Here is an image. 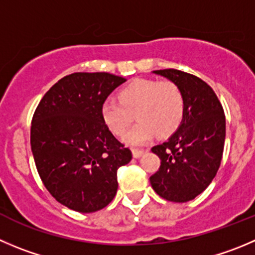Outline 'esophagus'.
<instances>
[{"label": "esophagus", "mask_w": 255, "mask_h": 255, "mask_svg": "<svg viewBox=\"0 0 255 255\" xmlns=\"http://www.w3.org/2000/svg\"><path fill=\"white\" fill-rule=\"evenodd\" d=\"M144 150H139V149H132V156L135 157V159H139L140 156H142L144 155Z\"/></svg>", "instance_id": "1"}]
</instances>
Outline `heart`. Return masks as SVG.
Wrapping results in <instances>:
<instances>
[{
    "label": "heart",
    "mask_w": 255,
    "mask_h": 255,
    "mask_svg": "<svg viewBox=\"0 0 255 255\" xmlns=\"http://www.w3.org/2000/svg\"><path fill=\"white\" fill-rule=\"evenodd\" d=\"M185 113L183 91L171 81L139 79L119 91V101L105 100L100 114L104 124L120 136L135 119L139 123L124 136L129 145H142L156 134L170 136L179 128Z\"/></svg>",
    "instance_id": "b5f03b06"
}]
</instances>
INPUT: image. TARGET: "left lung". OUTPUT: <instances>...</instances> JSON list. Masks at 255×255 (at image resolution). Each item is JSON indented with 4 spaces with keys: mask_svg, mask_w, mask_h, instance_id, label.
I'll list each match as a JSON object with an SVG mask.
<instances>
[{
    "mask_svg": "<svg viewBox=\"0 0 255 255\" xmlns=\"http://www.w3.org/2000/svg\"><path fill=\"white\" fill-rule=\"evenodd\" d=\"M152 74L180 87L185 113L176 131L151 149L161 165L150 176V184L161 198L185 203L203 193L217 175L224 149V111L212 87L202 79L174 69Z\"/></svg>",
    "mask_w": 255,
    "mask_h": 255,
    "instance_id": "1",
    "label": "left lung"
}]
</instances>
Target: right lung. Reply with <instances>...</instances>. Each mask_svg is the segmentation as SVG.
<instances>
[{
    "instance_id": "obj_1",
    "label": "right lung",
    "mask_w": 255,
    "mask_h": 255,
    "mask_svg": "<svg viewBox=\"0 0 255 255\" xmlns=\"http://www.w3.org/2000/svg\"><path fill=\"white\" fill-rule=\"evenodd\" d=\"M126 79L75 72L53 85L33 114L31 150L51 195L69 209L94 213L118 191V169L132 155L101 118L104 101Z\"/></svg>"
}]
</instances>
